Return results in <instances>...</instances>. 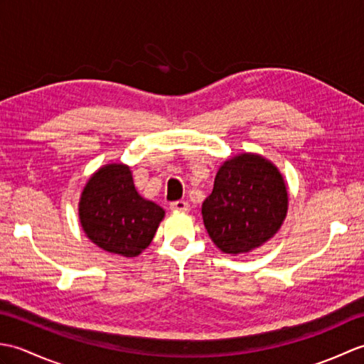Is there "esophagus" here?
Wrapping results in <instances>:
<instances>
[{
    "label": "esophagus",
    "instance_id": "obj_1",
    "mask_svg": "<svg viewBox=\"0 0 364 364\" xmlns=\"http://www.w3.org/2000/svg\"><path fill=\"white\" fill-rule=\"evenodd\" d=\"M170 210L173 211H189V203L186 200H176V202L170 203Z\"/></svg>",
    "mask_w": 364,
    "mask_h": 364
}]
</instances>
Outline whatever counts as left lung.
<instances>
[{"label":"left lung","instance_id":"obj_1","mask_svg":"<svg viewBox=\"0 0 364 364\" xmlns=\"http://www.w3.org/2000/svg\"><path fill=\"white\" fill-rule=\"evenodd\" d=\"M288 192L277 167L258 154L223 164L202 205L213 242L225 253H245L272 237L286 218Z\"/></svg>","mask_w":364,"mask_h":364}]
</instances>
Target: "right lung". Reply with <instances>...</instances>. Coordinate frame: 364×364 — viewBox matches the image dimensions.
<instances>
[{
    "mask_svg": "<svg viewBox=\"0 0 364 364\" xmlns=\"http://www.w3.org/2000/svg\"><path fill=\"white\" fill-rule=\"evenodd\" d=\"M164 210L137 194L129 167L109 164L98 170L82 191L80 219L100 249L137 257L150 245Z\"/></svg>",
    "mask_w": 364,
    "mask_h": 364,
    "instance_id": "obj_1",
    "label": "right lung"
}]
</instances>
